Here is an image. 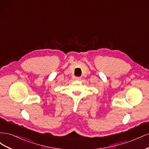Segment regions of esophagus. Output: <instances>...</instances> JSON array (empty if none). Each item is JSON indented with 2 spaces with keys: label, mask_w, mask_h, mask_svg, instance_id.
<instances>
[{
  "label": "esophagus",
  "mask_w": 149,
  "mask_h": 149,
  "mask_svg": "<svg viewBox=\"0 0 149 149\" xmlns=\"http://www.w3.org/2000/svg\"><path fill=\"white\" fill-rule=\"evenodd\" d=\"M75 79H76V81H79V80L81 79V77H76V78H75Z\"/></svg>",
  "instance_id": "34e87169"
}]
</instances>
